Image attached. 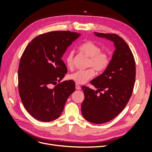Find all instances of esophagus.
Wrapping results in <instances>:
<instances>
[{
    "mask_svg": "<svg viewBox=\"0 0 152 152\" xmlns=\"http://www.w3.org/2000/svg\"><path fill=\"white\" fill-rule=\"evenodd\" d=\"M75 88H76V89H77V90H80V89H81V87H80V85H78V84H77V83H76V84H75Z\"/></svg>",
    "mask_w": 152,
    "mask_h": 152,
    "instance_id": "1",
    "label": "esophagus"
}]
</instances>
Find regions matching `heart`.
Listing matches in <instances>:
<instances>
[{
	"label": "heart",
	"mask_w": 152,
	"mask_h": 152,
	"mask_svg": "<svg viewBox=\"0 0 152 152\" xmlns=\"http://www.w3.org/2000/svg\"><path fill=\"white\" fill-rule=\"evenodd\" d=\"M80 50L88 57L87 67H91L84 70H77L68 76L69 79L75 82L78 84H83L89 80L95 75V71L101 73L105 71L110 64L111 57L109 53L101 51V47L92 41H87L79 47ZM74 51L72 50L67 54L65 61L69 69L74 68ZM93 69H92L91 68Z\"/></svg>",
	"instance_id": "b5f03b06"
}]
</instances>
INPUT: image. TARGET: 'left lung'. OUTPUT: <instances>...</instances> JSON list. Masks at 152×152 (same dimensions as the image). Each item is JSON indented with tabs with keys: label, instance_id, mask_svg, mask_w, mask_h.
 <instances>
[{
	"label": "left lung",
	"instance_id": "1",
	"mask_svg": "<svg viewBox=\"0 0 152 152\" xmlns=\"http://www.w3.org/2000/svg\"><path fill=\"white\" fill-rule=\"evenodd\" d=\"M95 34L113 41L116 47L107 69L91 82L97 90L82 87L85 96L81 107L83 117L101 124L117 116L126 106L133 90L136 65L132 51L122 38L116 34Z\"/></svg>",
	"mask_w": 152,
	"mask_h": 152
}]
</instances>
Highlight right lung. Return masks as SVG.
<instances>
[{"label": "right lung", "instance_id": "obj_1", "mask_svg": "<svg viewBox=\"0 0 152 152\" xmlns=\"http://www.w3.org/2000/svg\"><path fill=\"white\" fill-rule=\"evenodd\" d=\"M80 35L51 31L36 36L25 48L18 69V88L25 109L34 118L49 122L59 118L75 91L74 81L60 82L67 73L61 57Z\"/></svg>", "mask_w": 152, "mask_h": 152}]
</instances>
